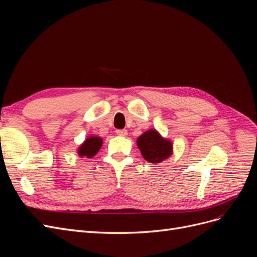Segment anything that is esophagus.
<instances>
[{
    "label": "esophagus",
    "mask_w": 257,
    "mask_h": 257,
    "mask_svg": "<svg viewBox=\"0 0 257 257\" xmlns=\"http://www.w3.org/2000/svg\"><path fill=\"white\" fill-rule=\"evenodd\" d=\"M115 134L119 136H126L127 135V131L126 130H116Z\"/></svg>",
    "instance_id": "34e87169"
}]
</instances>
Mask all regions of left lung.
Returning a JSON list of instances; mask_svg holds the SVG:
<instances>
[{"label": "left lung", "instance_id": "obj_1", "mask_svg": "<svg viewBox=\"0 0 257 257\" xmlns=\"http://www.w3.org/2000/svg\"><path fill=\"white\" fill-rule=\"evenodd\" d=\"M137 146L144 159L150 163H161L173 154L172 141L162 137L157 130H149L137 138Z\"/></svg>", "mask_w": 257, "mask_h": 257}]
</instances>
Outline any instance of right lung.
<instances>
[{
    "label": "right lung",
    "mask_w": 257,
    "mask_h": 257,
    "mask_svg": "<svg viewBox=\"0 0 257 257\" xmlns=\"http://www.w3.org/2000/svg\"><path fill=\"white\" fill-rule=\"evenodd\" d=\"M103 145V139L98 136H90L78 148V155L80 158L91 159L99 151Z\"/></svg>",
    "instance_id": "obj_1"
}]
</instances>
